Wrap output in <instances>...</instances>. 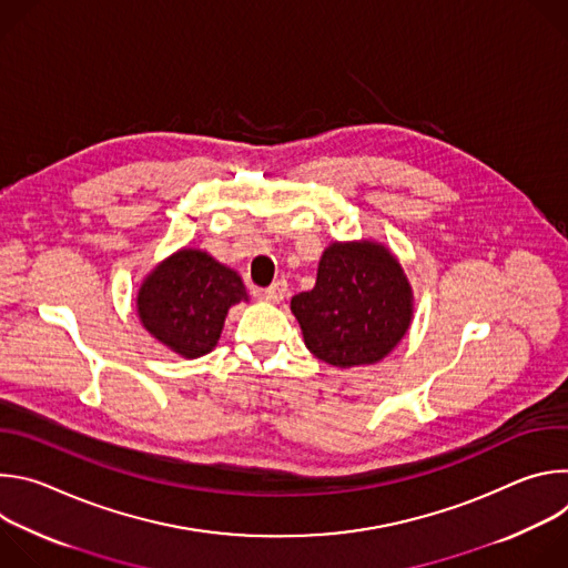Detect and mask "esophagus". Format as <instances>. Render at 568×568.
<instances>
[{"label": "esophagus", "mask_w": 568, "mask_h": 568, "mask_svg": "<svg viewBox=\"0 0 568 568\" xmlns=\"http://www.w3.org/2000/svg\"><path fill=\"white\" fill-rule=\"evenodd\" d=\"M285 294H287V283H285V281H274L270 287L263 290V296H265L267 301H272V303L283 301Z\"/></svg>", "instance_id": "obj_1"}]
</instances>
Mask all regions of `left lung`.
<instances>
[{
  "mask_svg": "<svg viewBox=\"0 0 568 568\" xmlns=\"http://www.w3.org/2000/svg\"><path fill=\"white\" fill-rule=\"evenodd\" d=\"M307 351L337 368L377 364L407 335L414 292L399 261L379 242H333L316 285L290 303Z\"/></svg>",
  "mask_w": 568,
  "mask_h": 568,
  "instance_id": "8db88e82",
  "label": "left lung"
}]
</instances>
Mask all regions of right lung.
Here are the masks:
<instances>
[{"instance_id":"1","label":"right lung","mask_w":568,"mask_h":568,"mask_svg":"<svg viewBox=\"0 0 568 568\" xmlns=\"http://www.w3.org/2000/svg\"><path fill=\"white\" fill-rule=\"evenodd\" d=\"M240 301H250L242 278L206 252L186 247L145 276L136 312L156 342L195 359L217 346L226 312Z\"/></svg>"}]
</instances>
